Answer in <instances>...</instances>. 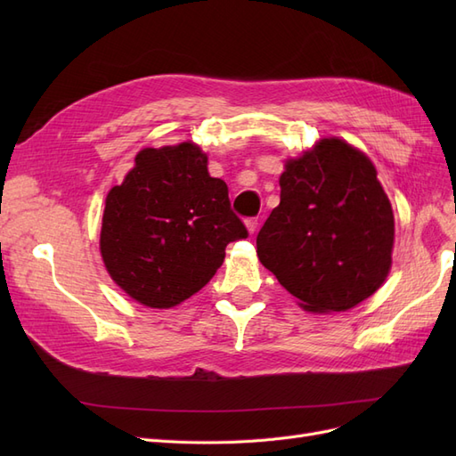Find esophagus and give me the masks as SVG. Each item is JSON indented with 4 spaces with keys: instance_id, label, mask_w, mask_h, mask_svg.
<instances>
[{
    "instance_id": "1",
    "label": "esophagus",
    "mask_w": 456,
    "mask_h": 456,
    "mask_svg": "<svg viewBox=\"0 0 456 456\" xmlns=\"http://www.w3.org/2000/svg\"><path fill=\"white\" fill-rule=\"evenodd\" d=\"M245 226H247V230H249V233H255L258 230V218H247Z\"/></svg>"
}]
</instances>
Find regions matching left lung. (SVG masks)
Instances as JSON below:
<instances>
[{"label": "left lung", "mask_w": 456, "mask_h": 456, "mask_svg": "<svg viewBox=\"0 0 456 456\" xmlns=\"http://www.w3.org/2000/svg\"><path fill=\"white\" fill-rule=\"evenodd\" d=\"M280 186L256 236L262 266L308 312H344L375 293L392 266L394 213L363 151L323 139L285 163Z\"/></svg>", "instance_id": "1"}]
</instances>
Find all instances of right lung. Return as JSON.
Wrapping results in <instances>:
<instances>
[{
  "mask_svg": "<svg viewBox=\"0 0 456 456\" xmlns=\"http://www.w3.org/2000/svg\"><path fill=\"white\" fill-rule=\"evenodd\" d=\"M249 236L228 186L207 171L200 146L144 148L126 181L106 196L101 253L112 280L150 308L198 293L232 241Z\"/></svg>",
  "mask_w": 456,
  "mask_h": 456,
  "instance_id": "1",
  "label": "right lung"
}]
</instances>
